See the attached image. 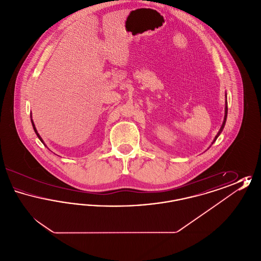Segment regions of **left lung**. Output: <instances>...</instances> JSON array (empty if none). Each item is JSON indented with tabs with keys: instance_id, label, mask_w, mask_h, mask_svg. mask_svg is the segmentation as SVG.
<instances>
[{
	"instance_id": "8db88e82",
	"label": "left lung",
	"mask_w": 261,
	"mask_h": 261,
	"mask_svg": "<svg viewBox=\"0 0 261 261\" xmlns=\"http://www.w3.org/2000/svg\"><path fill=\"white\" fill-rule=\"evenodd\" d=\"M225 98H226V100H225V115H224V120L223 123L221 125V127H220V129H219V131H218V133H217V135L215 136L214 138V140H213V142H212V144L217 140V138L219 137V135L221 134V132L223 131L224 126H225V123H226V119H227V113H228V107H227V93H225ZM211 144V145H212Z\"/></svg>"
}]
</instances>
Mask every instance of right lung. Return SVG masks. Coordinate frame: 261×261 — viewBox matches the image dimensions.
<instances>
[{"label":"right lung","mask_w":261,"mask_h":261,"mask_svg":"<svg viewBox=\"0 0 261 261\" xmlns=\"http://www.w3.org/2000/svg\"><path fill=\"white\" fill-rule=\"evenodd\" d=\"M31 123H32V126H33V129H34V131H35V133H36V135H37L38 138H39V140H40V141H41V142H42V143L44 144V146H45V147H47V146H46V144L44 143L43 139L41 138V136H40V135H39V133H38L37 129H36V127H35V124H34L33 120H32V116H31ZM47 148H48V147H47Z\"/></svg>","instance_id":"add662e5"}]
</instances>
